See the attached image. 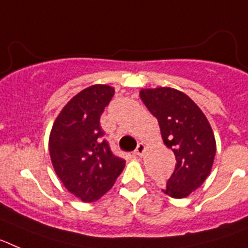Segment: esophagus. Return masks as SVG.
Here are the masks:
<instances>
[{"label": "esophagus", "mask_w": 248, "mask_h": 248, "mask_svg": "<svg viewBox=\"0 0 248 248\" xmlns=\"http://www.w3.org/2000/svg\"><path fill=\"white\" fill-rule=\"evenodd\" d=\"M144 153H145V145H144L143 143H139L138 144L137 149H135V154H137L138 156H143Z\"/></svg>", "instance_id": "34e87169"}]
</instances>
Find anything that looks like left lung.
Listing matches in <instances>:
<instances>
[{
    "label": "left lung",
    "instance_id": "8db88e82",
    "mask_svg": "<svg viewBox=\"0 0 248 248\" xmlns=\"http://www.w3.org/2000/svg\"><path fill=\"white\" fill-rule=\"evenodd\" d=\"M140 99L157 119L164 144L176 159L163 191L174 199L186 198L211 172L216 140L209 120L191 98L177 89H141Z\"/></svg>",
    "mask_w": 248,
    "mask_h": 248
}]
</instances>
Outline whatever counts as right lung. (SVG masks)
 I'll list each match as a JSON object with an SVG mask.
<instances>
[{"instance_id": "1", "label": "right lung", "mask_w": 248, "mask_h": 248, "mask_svg": "<svg viewBox=\"0 0 248 248\" xmlns=\"http://www.w3.org/2000/svg\"><path fill=\"white\" fill-rule=\"evenodd\" d=\"M113 87L94 84L74 95L54 120L49 155L65 189L83 202H93L111 189L125 160L111 153L100 115L113 98Z\"/></svg>"}]
</instances>
